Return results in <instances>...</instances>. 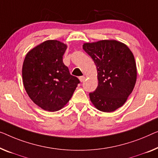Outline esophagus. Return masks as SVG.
Masks as SVG:
<instances>
[{
  "label": "esophagus",
  "instance_id": "obj_1",
  "mask_svg": "<svg viewBox=\"0 0 158 158\" xmlns=\"http://www.w3.org/2000/svg\"><path fill=\"white\" fill-rule=\"evenodd\" d=\"M85 77L84 76H81V77H79V80H80V81L81 82H83V81H84V80H85Z\"/></svg>",
  "mask_w": 158,
  "mask_h": 158
}]
</instances>
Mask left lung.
I'll use <instances>...</instances> for the list:
<instances>
[{
    "instance_id": "8db88e82",
    "label": "left lung",
    "mask_w": 158,
    "mask_h": 158,
    "mask_svg": "<svg viewBox=\"0 0 158 158\" xmlns=\"http://www.w3.org/2000/svg\"><path fill=\"white\" fill-rule=\"evenodd\" d=\"M83 49L97 68L98 84L89 94L98 110L112 112L121 107L135 86L137 69L135 58L128 47L112 40L84 43Z\"/></svg>"
}]
</instances>
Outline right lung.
Instances as JSON below:
<instances>
[{
	"label": "right lung",
	"instance_id": "add662e5",
	"mask_svg": "<svg viewBox=\"0 0 158 158\" xmlns=\"http://www.w3.org/2000/svg\"><path fill=\"white\" fill-rule=\"evenodd\" d=\"M67 48L58 40L44 41L28 52L23 62L25 91L35 104L48 111L64 107L80 83L63 63Z\"/></svg>",
	"mask_w": 158,
	"mask_h": 158
}]
</instances>
